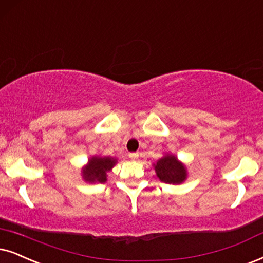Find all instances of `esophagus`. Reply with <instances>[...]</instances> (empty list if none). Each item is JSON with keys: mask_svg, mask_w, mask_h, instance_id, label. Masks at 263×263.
Here are the masks:
<instances>
[{"mask_svg": "<svg viewBox=\"0 0 263 263\" xmlns=\"http://www.w3.org/2000/svg\"><path fill=\"white\" fill-rule=\"evenodd\" d=\"M128 158L131 159V160H136V159L138 158V153H129Z\"/></svg>", "mask_w": 263, "mask_h": 263, "instance_id": "obj_1", "label": "esophagus"}]
</instances>
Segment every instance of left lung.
<instances>
[{"mask_svg":"<svg viewBox=\"0 0 263 263\" xmlns=\"http://www.w3.org/2000/svg\"><path fill=\"white\" fill-rule=\"evenodd\" d=\"M155 171L161 182L165 183H182L185 179L184 166L174 155H166L155 165Z\"/></svg>","mask_w":263,"mask_h":263,"instance_id":"obj_1","label":"left lung"}]
</instances>
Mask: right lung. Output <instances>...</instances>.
<instances>
[{"mask_svg":"<svg viewBox=\"0 0 263 263\" xmlns=\"http://www.w3.org/2000/svg\"><path fill=\"white\" fill-rule=\"evenodd\" d=\"M116 160L112 158H92L84 168V178L88 182L104 183L107 181V172L111 170Z\"/></svg>","mask_w":263,"mask_h":263,"instance_id":"right-lung-1","label":"right lung"}]
</instances>
